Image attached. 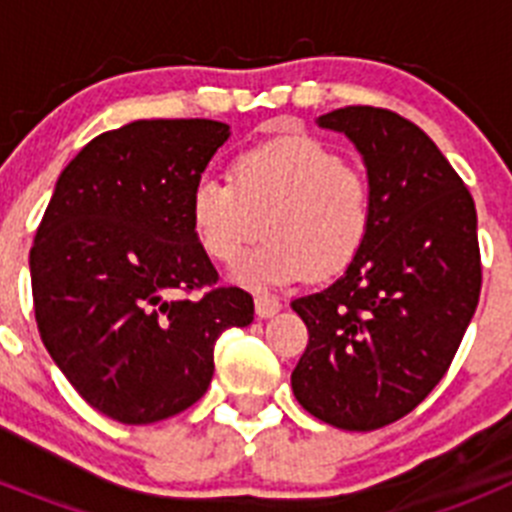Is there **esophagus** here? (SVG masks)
<instances>
[{"label": "esophagus", "mask_w": 512, "mask_h": 512, "mask_svg": "<svg viewBox=\"0 0 512 512\" xmlns=\"http://www.w3.org/2000/svg\"><path fill=\"white\" fill-rule=\"evenodd\" d=\"M253 302H256V315H259V318H271V315H277V312L282 310V302L271 295H256Z\"/></svg>", "instance_id": "esophagus-1"}]
</instances>
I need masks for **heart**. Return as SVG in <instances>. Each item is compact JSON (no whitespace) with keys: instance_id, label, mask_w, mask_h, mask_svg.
Returning <instances> with one entry per match:
<instances>
[{"instance_id":"b5f03b06","label":"heart","mask_w":512,"mask_h":512,"mask_svg":"<svg viewBox=\"0 0 512 512\" xmlns=\"http://www.w3.org/2000/svg\"><path fill=\"white\" fill-rule=\"evenodd\" d=\"M189 217L210 259L233 264L261 230L266 241L233 269L246 287L328 279L354 264L374 225L372 184L307 135L271 140L233 161L230 182L202 176Z\"/></svg>"}]
</instances>
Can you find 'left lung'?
Masks as SVG:
<instances>
[{
    "mask_svg": "<svg viewBox=\"0 0 512 512\" xmlns=\"http://www.w3.org/2000/svg\"><path fill=\"white\" fill-rule=\"evenodd\" d=\"M318 125L364 158L374 225L341 279L292 302L310 333L292 390L323 423L374 431L449 372L482 289L477 210L436 143L397 112L359 104Z\"/></svg>",
    "mask_w": 512,
    "mask_h": 512,
    "instance_id": "1",
    "label": "left lung"
}]
</instances>
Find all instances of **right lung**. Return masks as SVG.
<instances>
[{"instance_id": "1", "label": "right lung", "mask_w": 512, "mask_h": 512, "mask_svg": "<svg viewBox=\"0 0 512 512\" xmlns=\"http://www.w3.org/2000/svg\"><path fill=\"white\" fill-rule=\"evenodd\" d=\"M228 138L217 120H135L89 140L58 176L30 248L35 320L107 418L146 425L187 410L210 387L220 333L253 320L248 292L215 287L189 217Z\"/></svg>"}]
</instances>
